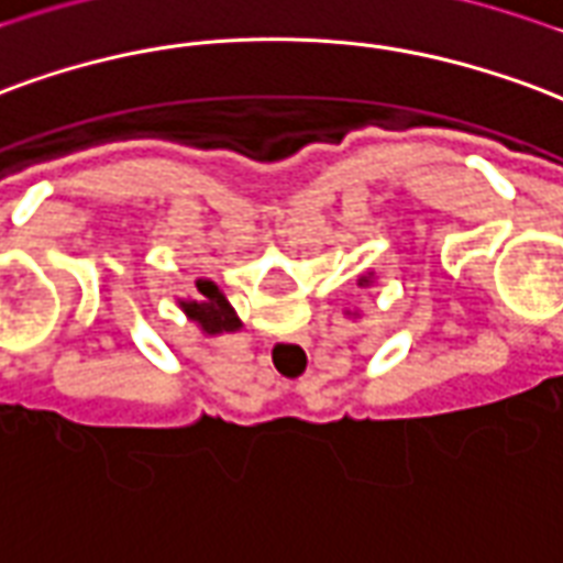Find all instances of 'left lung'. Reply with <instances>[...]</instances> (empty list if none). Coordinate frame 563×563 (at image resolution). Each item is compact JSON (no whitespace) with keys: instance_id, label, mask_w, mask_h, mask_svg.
Here are the masks:
<instances>
[{"instance_id":"left-lung-1","label":"left lung","mask_w":563,"mask_h":563,"mask_svg":"<svg viewBox=\"0 0 563 563\" xmlns=\"http://www.w3.org/2000/svg\"><path fill=\"white\" fill-rule=\"evenodd\" d=\"M369 280H373V277H361V286H369Z\"/></svg>"}]
</instances>
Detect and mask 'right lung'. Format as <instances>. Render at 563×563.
<instances>
[{"label":"right lung","mask_w":563,"mask_h":563,"mask_svg":"<svg viewBox=\"0 0 563 563\" xmlns=\"http://www.w3.org/2000/svg\"><path fill=\"white\" fill-rule=\"evenodd\" d=\"M199 298H190V301H178V307L185 310V316L190 322H197L202 328V334L214 336L223 334V331H239L241 319L232 310V303L223 298L218 286L211 280H197Z\"/></svg>","instance_id":"obj_1"}]
</instances>
